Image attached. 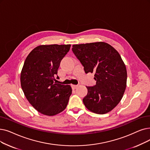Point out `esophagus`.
Segmentation results:
<instances>
[{
	"mask_svg": "<svg viewBox=\"0 0 150 150\" xmlns=\"http://www.w3.org/2000/svg\"><path fill=\"white\" fill-rule=\"evenodd\" d=\"M78 86H79V85H75V84H71V88H72V89H76Z\"/></svg>",
	"mask_w": 150,
	"mask_h": 150,
	"instance_id": "34e87169",
	"label": "esophagus"
}]
</instances>
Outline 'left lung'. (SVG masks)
<instances>
[{
  "mask_svg": "<svg viewBox=\"0 0 150 150\" xmlns=\"http://www.w3.org/2000/svg\"><path fill=\"white\" fill-rule=\"evenodd\" d=\"M71 50L85 73H94L96 84L86 87L84 105L97 114L110 112L121 101L126 88V68L118 52L105 42L74 45Z\"/></svg>",
  "mask_w": 150,
  "mask_h": 150,
  "instance_id": "1",
  "label": "left lung"
}]
</instances>
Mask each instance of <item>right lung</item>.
Here are the masks:
<instances>
[{
	"mask_svg": "<svg viewBox=\"0 0 150 150\" xmlns=\"http://www.w3.org/2000/svg\"><path fill=\"white\" fill-rule=\"evenodd\" d=\"M70 45H40L29 54L21 74V85L28 100L42 114L53 116L66 108L70 85L56 83L54 76Z\"/></svg>",
	"mask_w": 150,
	"mask_h": 150,
	"instance_id": "obj_1",
	"label": "right lung"
}]
</instances>
